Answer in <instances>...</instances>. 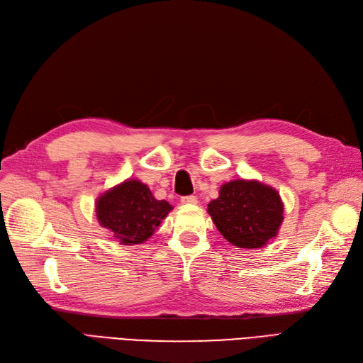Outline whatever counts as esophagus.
Here are the masks:
<instances>
[{
    "mask_svg": "<svg viewBox=\"0 0 363 363\" xmlns=\"http://www.w3.org/2000/svg\"><path fill=\"white\" fill-rule=\"evenodd\" d=\"M180 201L183 204H196V203H199V199H196L195 195H186V196H182Z\"/></svg>",
    "mask_w": 363,
    "mask_h": 363,
    "instance_id": "esophagus-1",
    "label": "esophagus"
}]
</instances>
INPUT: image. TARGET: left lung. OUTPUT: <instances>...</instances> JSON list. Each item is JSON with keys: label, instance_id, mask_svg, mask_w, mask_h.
Here are the masks:
<instances>
[{"label": "left lung", "instance_id": "left-lung-1", "mask_svg": "<svg viewBox=\"0 0 363 363\" xmlns=\"http://www.w3.org/2000/svg\"><path fill=\"white\" fill-rule=\"evenodd\" d=\"M207 212L219 233L239 248L265 245L283 221L280 195L259 182L225 183L218 199L208 203Z\"/></svg>", "mask_w": 363, "mask_h": 363}]
</instances>
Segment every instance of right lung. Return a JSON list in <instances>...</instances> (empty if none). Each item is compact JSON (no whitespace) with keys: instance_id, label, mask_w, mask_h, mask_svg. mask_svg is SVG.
I'll use <instances>...</instances> for the list:
<instances>
[{"instance_id":"add662e5","label":"right lung","mask_w":363,"mask_h":363,"mask_svg":"<svg viewBox=\"0 0 363 363\" xmlns=\"http://www.w3.org/2000/svg\"><path fill=\"white\" fill-rule=\"evenodd\" d=\"M171 208L164 200H156L144 183L127 180L98 199L96 216L124 245H133L155 233Z\"/></svg>"}]
</instances>
